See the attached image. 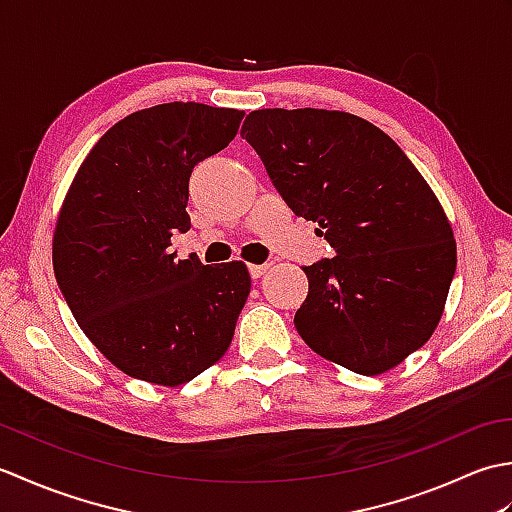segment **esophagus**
I'll use <instances>...</instances> for the list:
<instances>
[{"label":"esophagus","mask_w":512,"mask_h":512,"mask_svg":"<svg viewBox=\"0 0 512 512\" xmlns=\"http://www.w3.org/2000/svg\"><path fill=\"white\" fill-rule=\"evenodd\" d=\"M266 270H268V264H250V266H248V273H250V277H253V279L262 277V275L266 273Z\"/></svg>","instance_id":"obj_1"}]
</instances>
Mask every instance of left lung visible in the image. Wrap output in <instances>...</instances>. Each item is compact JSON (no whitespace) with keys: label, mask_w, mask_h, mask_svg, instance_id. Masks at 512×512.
Masks as SVG:
<instances>
[{"label":"left lung","mask_w":512,"mask_h":512,"mask_svg":"<svg viewBox=\"0 0 512 512\" xmlns=\"http://www.w3.org/2000/svg\"><path fill=\"white\" fill-rule=\"evenodd\" d=\"M242 136L336 257L306 266L295 328L319 356L378 376L438 328L458 264L440 200L383 129L336 110H255Z\"/></svg>","instance_id":"8db88e82"}]
</instances>
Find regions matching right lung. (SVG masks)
Here are the masks:
<instances>
[{
	"mask_svg": "<svg viewBox=\"0 0 512 512\" xmlns=\"http://www.w3.org/2000/svg\"><path fill=\"white\" fill-rule=\"evenodd\" d=\"M244 112L162 103L107 129L76 171L52 237L76 323L132 378L178 387L220 361L250 292L244 262L176 259L193 167L235 138Z\"/></svg>",
	"mask_w": 512,
	"mask_h": 512,
	"instance_id": "1",
	"label": "right lung"
}]
</instances>
